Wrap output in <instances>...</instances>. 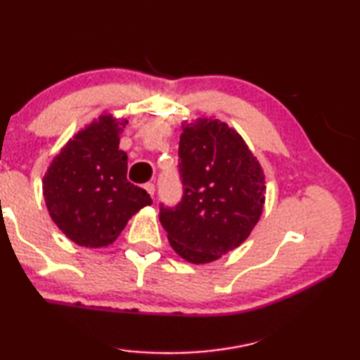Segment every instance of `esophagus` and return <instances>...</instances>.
<instances>
[{"label": "esophagus", "instance_id": "1", "mask_svg": "<svg viewBox=\"0 0 360 360\" xmlns=\"http://www.w3.org/2000/svg\"><path fill=\"white\" fill-rule=\"evenodd\" d=\"M144 188H146V192H148L152 198H154V192H155V187H154V184H152V182H148V184H144Z\"/></svg>", "mask_w": 360, "mask_h": 360}]
</instances>
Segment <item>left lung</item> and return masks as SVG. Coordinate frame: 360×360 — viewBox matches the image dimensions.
<instances>
[{
  "label": "left lung",
  "instance_id": "1",
  "mask_svg": "<svg viewBox=\"0 0 360 360\" xmlns=\"http://www.w3.org/2000/svg\"><path fill=\"white\" fill-rule=\"evenodd\" d=\"M179 172L184 197L160 208L174 252L191 264L217 260L248 240L264 211L265 173L233 127L211 115L184 120Z\"/></svg>",
  "mask_w": 360,
  "mask_h": 360
}]
</instances>
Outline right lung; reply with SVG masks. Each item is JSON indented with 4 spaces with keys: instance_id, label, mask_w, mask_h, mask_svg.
Here are the masks:
<instances>
[{
    "instance_id": "right-lung-1",
    "label": "right lung",
    "mask_w": 360,
    "mask_h": 360,
    "mask_svg": "<svg viewBox=\"0 0 360 360\" xmlns=\"http://www.w3.org/2000/svg\"><path fill=\"white\" fill-rule=\"evenodd\" d=\"M129 120L103 112L68 139L49 163L42 195L62 233L84 248H106L131 216L152 200L127 181V152L119 149Z\"/></svg>"
}]
</instances>
